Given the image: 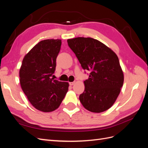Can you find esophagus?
<instances>
[{"mask_svg":"<svg viewBox=\"0 0 148 148\" xmlns=\"http://www.w3.org/2000/svg\"><path fill=\"white\" fill-rule=\"evenodd\" d=\"M75 84V82H70L69 83V84L70 85V86H72V85H73Z\"/></svg>","mask_w":148,"mask_h":148,"instance_id":"34e87169","label":"esophagus"}]
</instances>
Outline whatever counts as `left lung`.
Wrapping results in <instances>:
<instances>
[{"label": "left lung", "mask_w": 148, "mask_h": 148, "mask_svg": "<svg viewBox=\"0 0 148 148\" xmlns=\"http://www.w3.org/2000/svg\"><path fill=\"white\" fill-rule=\"evenodd\" d=\"M82 69L90 71L79 95L85 109L99 113L109 109L119 96L124 77L117 56L98 40L79 37L67 40Z\"/></svg>", "instance_id": "left-lung-1"}]
</instances>
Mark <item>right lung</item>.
Masks as SVG:
<instances>
[{"mask_svg": "<svg viewBox=\"0 0 148 148\" xmlns=\"http://www.w3.org/2000/svg\"><path fill=\"white\" fill-rule=\"evenodd\" d=\"M61 44L60 39L40 41L25 56L20 70L22 90L31 104L44 112L57 109L69 89L68 83L51 78Z\"/></svg>", "mask_w": 148, "mask_h": 148, "instance_id": "add662e5", "label": "right lung"}]
</instances>
